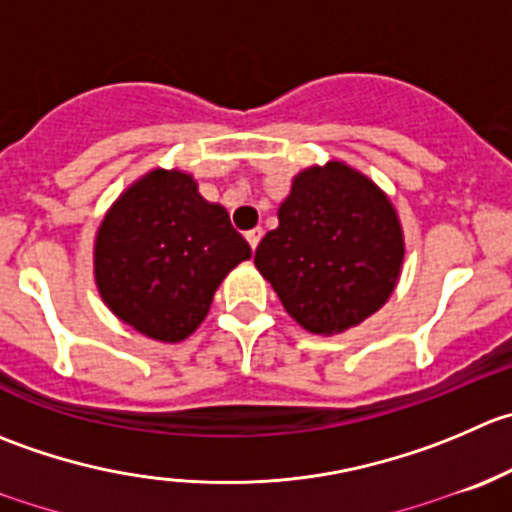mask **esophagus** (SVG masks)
I'll use <instances>...</instances> for the list:
<instances>
[{
    "mask_svg": "<svg viewBox=\"0 0 512 512\" xmlns=\"http://www.w3.org/2000/svg\"><path fill=\"white\" fill-rule=\"evenodd\" d=\"M245 240L252 250H257V245H260V240H262V227H255V230L245 232Z\"/></svg>",
    "mask_w": 512,
    "mask_h": 512,
    "instance_id": "34e87169",
    "label": "esophagus"
}]
</instances>
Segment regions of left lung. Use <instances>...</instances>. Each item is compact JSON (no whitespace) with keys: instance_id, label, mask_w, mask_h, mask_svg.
I'll use <instances>...</instances> for the list:
<instances>
[{"instance_id":"8db88e82","label":"left lung","mask_w":512,"mask_h":512,"mask_svg":"<svg viewBox=\"0 0 512 512\" xmlns=\"http://www.w3.org/2000/svg\"><path fill=\"white\" fill-rule=\"evenodd\" d=\"M277 217L255 265L305 330L342 332L385 305L403 265V230L367 177L342 162L310 167Z\"/></svg>"}]
</instances>
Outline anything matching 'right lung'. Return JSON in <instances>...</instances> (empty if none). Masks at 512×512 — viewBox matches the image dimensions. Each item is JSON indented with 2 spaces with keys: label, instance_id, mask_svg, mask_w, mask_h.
<instances>
[{
  "label": "right lung",
  "instance_id": "obj_1",
  "mask_svg": "<svg viewBox=\"0 0 512 512\" xmlns=\"http://www.w3.org/2000/svg\"><path fill=\"white\" fill-rule=\"evenodd\" d=\"M250 255L225 207L202 200L190 175L155 170L104 217L94 277L119 320L177 342L195 332L222 277Z\"/></svg>",
  "mask_w": 512,
  "mask_h": 512
}]
</instances>
